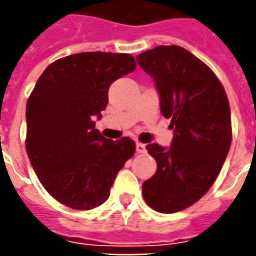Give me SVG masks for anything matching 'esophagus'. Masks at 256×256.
Returning <instances> with one entry per match:
<instances>
[{
    "instance_id": "obj_1",
    "label": "esophagus",
    "mask_w": 256,
    "mask_h": 256,
    "mask_svg": "<svg viewBox=\"0 0 256 256\" xmlns=\"http://www.w3.org/2000/svg\"><path fill=\"white\" fill-rule=\"evenodd\" d=\"M136 150H137V152H138V154H144L145 150V144H141V142H137V144H136Z\"/></svg>"
}]
</instances>
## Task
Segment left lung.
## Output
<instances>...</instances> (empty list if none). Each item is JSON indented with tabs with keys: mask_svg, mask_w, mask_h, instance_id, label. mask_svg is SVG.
<instances>
[{
	"mask_svg": "<svg viewBox=\"0 0 256 256\" xmlns=\"http://www.w3.org/2000/svg\"><path fill=\"white\" fill-rule=\"evenodd\" d=\"M154 78L160 111L172 119V146L148 144L158 163L142 184L146 204L170 214L188 208L211 188L232 144L230 106L224 86L206 64L177 45L137 56Z\"/></svg>",
	"mask_w": 256,
	"mask_h": 256,
	"instance_id": "obj_1",
	"label": "left lung"
}]
</instances>
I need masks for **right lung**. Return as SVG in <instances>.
I'll use <instances>...</instances> for the list:
<instances>
[{
    "instance_id": "right-lung-1",
    "label": "right lung",
    "mask_w": 256,
    "mask_h": 256,
    "mask_svg": "<svg viewBox=\"0 0 256 256\" xmlns=\"http://www.w3.org/2000/svg\"><path fill=\"white\" fill-rule=\"evenodd\" d=\"M136 67L126 53H75L53 62L36 80L26 106V150L42 186L64 206H101L134 155L133 140L102 137L94 119L106 110L112 82Z\"/></svg>"
}]
</instances>
